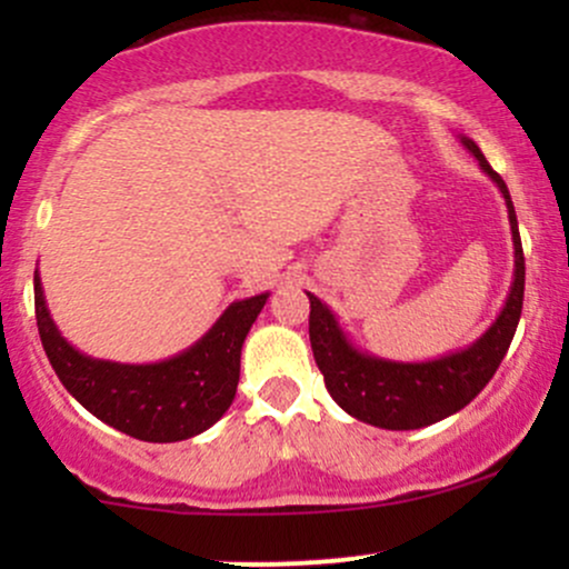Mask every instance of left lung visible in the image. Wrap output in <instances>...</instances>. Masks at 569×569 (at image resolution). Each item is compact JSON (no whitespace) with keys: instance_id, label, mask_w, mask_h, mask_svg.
<instances>
[{"instance_id":"8db88e82","label":"left lung","mask_w":569,"mask_h":569,"mask_svg":"<svg viewBox=\"0 0 569 569\" xmlns=\"http://www.w3.org/2000/svg\"><path fill=\"white\" fill-rule=\"evenodd\" d=\"M468 152L479 160L495 184L500 187L508 206V221L513 234V283L495 323L468 345L466 350L449 352L436 361L403 363L385 361L352 348V342L339 329L335 312L321 299L310 297V345L321 369L326 388L335 401L356 420L388 430H415L433 426L443 417L455 415L473 401L485 390L498 371L502 356L511 348L516 326L525 305V251H521L519 224L511 194L500 173L492 171L476 141L460 139Z\"/></svg>"}]
</instances>
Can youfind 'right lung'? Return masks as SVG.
Listing matches in <instances>:
<instances>
[{
    "label": "right lung",
    "mask_w": 569,
    "mask_h": 569,
    "mask_svg": "<svg viewBox=\"0 0 569 569\" xmlns=\"http://www.w3.org/2000/svg\"><path fill=\"white\" fill-rule=\"evenodd\" d=\"M267 297L232 302L206 337L168 361L114 363L84 356L61 337L34 272L37 329L58 380L98 420L154 443L192 439L230 409L240 380V350Z\"/></svg>",
    "instance_id": "1"
}]
</instances>
